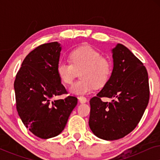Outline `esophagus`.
<instances>
[{"label":"esophagus","mask_w":160,"mask_h":160,"mask_svg":"<svg viewBox=\"0 0 160 160\" xmlns=\"http://www.w3.org/2000/svg\"><path fill=\"white\" fill-rule=\"evenodd\" d=\"M78 100H79V102L81 103H84V102H86L87 101V98L84 97V96H80V97H78Z\"/></svg>","instance_id":"esophagus-1"}]
</instances>
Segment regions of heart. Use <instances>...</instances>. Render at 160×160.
Listing matches in <instances>:
<instances>
[{
    "label": "heart",
    "mask_w": 160,
    "mask_h": 160,
    "mask_svg": "<svg viewBox=\"0 0 160 160\" xmlns=\"http://www.w3.org/2000/svg\"><path fill=\"white\" fill-rule=\"evenodd\" d=\"M71 62L60 61L57 73L65 84L72 83L80 72L82 79L73 83L69 88L70 93L84 95L90 92L95 85L100 87L106 84L112 71L110 60L102 57L99 52L89 46H84L73 50L70 54Z\"/></svg>",
    "instance_id": "1"
}]
</instances>
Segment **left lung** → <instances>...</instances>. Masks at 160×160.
Segmentation results:
<instances>
[{"mask_svg": "<svg viewBox=\"0 0 160 160\" xmlns=\"http://www.w3.org/2000/svg\"><path fill=\"white\" fill-rule=\"evenodd\" d=\"M113 70L109 79L91 98L89 125L99 138L114 141L136 128L149 100L148 73L143 64L121 43L111 49ZM108 97L111 102L100 98Z\"/></svg>", "mask_w": 160, "mask_h": 160, "instance_id": "left-lung-1", "label": "left lung"}]
</instances>
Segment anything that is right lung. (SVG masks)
<instances>
[{
    "label": "right lung",
    "mask_w": 160,
    "mask_h": 160,
    "mask_svg": "<svg viewBox=\"0 0 160 160\" xmlns=\"http://www.w3.org/2000/svg\"><path fill=\"white\" fill-rule=\"evenodd\" d=\"M62 46L44 43L26 56L14 82L17 110L22 122L36 136L42 139L60 135L64 130L78 99L68 96L57 73Z\"/></svg>",
    "instance_id": "right-lung-1"
}]
</instances>
